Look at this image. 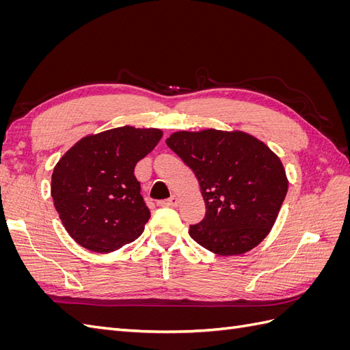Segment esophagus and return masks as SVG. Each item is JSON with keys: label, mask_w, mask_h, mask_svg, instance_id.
Returning <instances> with one entry per match:
<instances>
[{"label": "esophagus", "mask_w": 350, "mask_h": 350, "mask_svg": "<svg viewBox=\"0 0 350 350\" xmlns=\"http://www.w3.org/2000/svg\"><path fill=\"white\" fill-rule=\"evenodd\" d=\"M179 203V198L176 196H171L167 200H162L159 201V206H163V207H176Z\"/></svg>", "instance_id": "34e87169"}]
</instances>
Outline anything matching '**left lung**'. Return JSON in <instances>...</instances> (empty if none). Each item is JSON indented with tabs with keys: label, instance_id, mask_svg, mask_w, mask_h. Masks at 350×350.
Wrapping results in <instances>:
<instances>
[{
	"label": "left lung",
	"instance_id": "8db88e82",
	"mask_svg": "<svg viewBox=\"0 0 350 350\" xmlns=\"http://www.w3.org/2000/svg\"><path fill=\"white\" fill-rule=\"evenodd\" d=\"M166 144L198 179L206 217L189 235L217 256H239L269 235L288 193L276 153L243 131H176Z\"/></svg>",
	"mask_w": 350,
	"mask_h": 350
}]
</instances>
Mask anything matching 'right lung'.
I'll list each match as a JSON object with an SVG mask.
<instances>
[{"label":"right lung","instance_id":"1","mask_svg":"<svg viewBox=\"0 0 350 350\" xmlns=\"http://www.w3.org/2000/svg\"><path fill=\"white\" fill-rule=\"evenodd\" d=\"M162 135L159 129L118 126L83 137L59 159L51 196L62 225L79 245L107 254L143 234L150 211L134 167Z\"/></svg>","mask_w":350,"mask_h":350}]
</instances>
